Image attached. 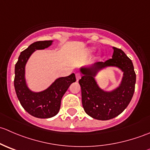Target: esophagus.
Instances as JSON below:
<instances>
[{
  "label": "esophagus",
  "instance_id": "esophagus-1",
  "mask_svg": "<svg viewBox=\"0 0 150 150\" xmlns=\"http://www.w3.org/2000/svg\"><path fill=\"white\" fill-rule=\"evenodd\" d=\"M75 77H76L77 81H79L80 78H81V75H80L79 73H76V74H75Z\"/></svg>",
  "mask_w": 150,
  "mask_h": 150
}]
</instances>
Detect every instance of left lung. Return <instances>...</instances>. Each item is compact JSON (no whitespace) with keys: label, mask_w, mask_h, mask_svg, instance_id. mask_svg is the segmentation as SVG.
<instances>
[{"label":"left lung","mask_w":150,"mask_h":150,"mask_svg":"<svg viewBox=\"0 0 150 150\" xmlns=\"http://www.w3.org/2000/svg\"><path fill=\"white\" fill-rule=\"evenodd\" d=\"M113 50L112 59L80 69L83 107L86 114L96 120H107L119 115L128 107L135 90L136 73L132 61L120 48L113 47ZM107 66H116L124 72L120 86L111 92L102 90L95 80L98 72Z\"/></svg>","instance_id":"1"}]
</instances>
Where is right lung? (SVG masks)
<instances>
[{"label":"right lung","instance_id":"right-lung-1","mask_svg":"<svg viewBox=\"0 0 150 150\" xmlns=\"http://www.w3.org/2000/svg\"><path fill=\"white\" fill-rule=\"evenodd\" d=\"M53 40L37 41L21 52L15 64L14 88L21 105L31 115L38 118H49L59 112L61 100L68 88L76 81L74 73L59 78L48 88L40 92L30 90L25 80V65L35 50L45 49L52 44Z\"/></svg>","mask_w":150,"mask_h":150}]
</instances>
